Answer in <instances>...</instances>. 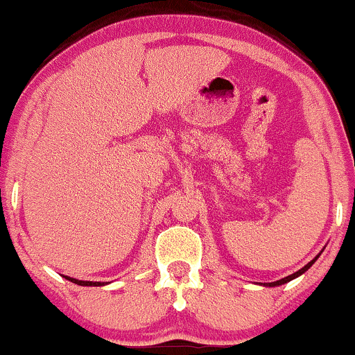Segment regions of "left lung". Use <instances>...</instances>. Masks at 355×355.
<instances>
[{"mask_svg": "<svg viewBox=\"0 0 355 355\" xmlns=\"http://www.w3.org/2000/svg\"><path fill=\"white\" fill-rule=\"evenodd\" d=\"M319 254H321V253H319ZM319 254H318V256H315V258H314V259H311V261H309V263H307L304 268H301V270H300V271L293 272V275L286 276V277H283V279H279V281H275V283H264V284L261 283V284H263V286H266V288H275V286H281V284H286V283H289V281L296 279V277H297V276L304 275V272H306L307 270H309V268H311V266H313V264L315 263V259H318V258H319Z\"/></svg>", "mask_w": 355, "mask_h": 355, "instance_id": "8db88e82", "label": "left lung"}]
</instances>
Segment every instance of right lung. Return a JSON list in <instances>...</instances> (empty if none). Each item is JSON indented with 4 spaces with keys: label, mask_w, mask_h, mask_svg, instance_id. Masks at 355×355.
I'll use <instances>...</instances> for the list:
<instances>
[{
    "label": "right lung",
    "mask_w": 355,
    "mask_h": 355,
    "mask_svg": "<svg viewBox=\"0 0 355 355\" xmlns=\"http://www.w3.org/2000/svg\"><path fill=\"white\" fill-rule=\"evenodd\" d=\"M67 281H71V283L74 284H79V286H105L107 283H101V281H80V279H76V277H69V276H64Z\"/></svg>",
    "instance_id": "obj_1"
}]
</instances>
